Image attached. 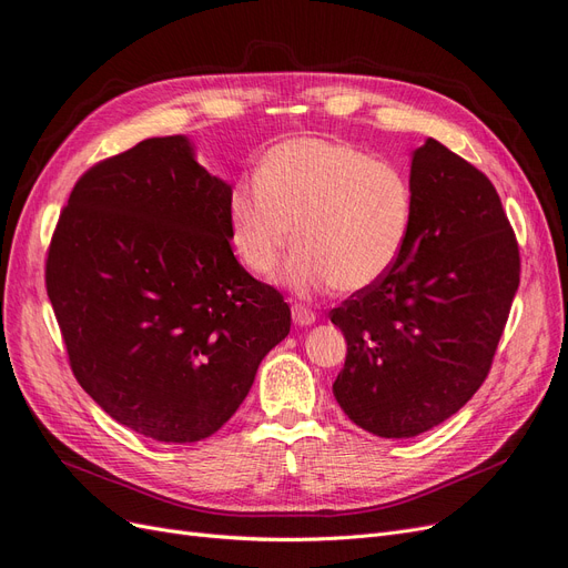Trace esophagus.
Wrapping results in <instances>:
<instances>
[{"label":"esophagus","mask_w":568,"mask_h":568,"mask_svg":"<svg viewBox=\"0 0 568 568\" xmlns=\"http://www.w3.org/2000/svg\"><path fill=\"white\" fill-rule=\"evenodd\" d=\"M291 317H294V324H298V326H311L317 320V315L313 311H307L305 305H298V303L291 307Z\"/></svg>","instance_id":"obj_1"}]
</instances>
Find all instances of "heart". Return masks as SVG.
<instances>
[{
    "instance_id": "1",
    "label": "heart",
    "mask_w": 568,
    "mask_h": 568,
    "mask_svg": "<svg viewBox=\"0 0 568 568\" xmlns=\"http://www.w3.org/2000/svg\"><path fill=\"white\" fill-rule=\"evenodd\" d=\"M412 220L415 192L398 165L324 136L274 144L255 180L227 194L230 242L257 277H270L296 239L282 282L301 296L379 282L403 255Z\"/></svg>"
}]
</instances>
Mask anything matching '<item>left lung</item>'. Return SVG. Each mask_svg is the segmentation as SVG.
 <instances>
[{
  "instance_id": "1",
  "label": "left lung",
  "mask_w": 568,
  "mask_h": 568,
  "mask_svg": "<svg viewBox=\"0 0 568 568\" xmlns=\"http://www.w3.org/2000/svg\"><path fill=\"white\" fill-rule=\"evenodd\" d=\"M415 220L384 277L332 311L346 336L334 398L382 438L453 417L486 382L514 294L519 246L490 180L448 146L412 151Z\"/></svg>"
}]
</instances>
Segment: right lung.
<instances>
[{"mask_svg": "<svg viewBox=\"0 0 568 568\" xmlns=\"http://www.w3.org/2000/svg\"><path fill=\"white\" fill-rule=\"evenodd\" d=\"M230 184L189 136H151L73 186L47 296L90 398L161 443L213 436L286 338L291 311L230 246Z\"/></svg>", "mask_w": 568, "mask_h": 568, "instance_id": "add662e5", "label": "right lung"}]
</instances>
